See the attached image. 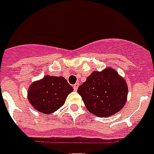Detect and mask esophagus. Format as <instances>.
Listing matches in <instances>:
<instances>
[{
    "instance_id": "esophagus-1",
    "label": "esophagus",
    "mask_w": 154,
    "mask_h": 154,
    "mask_svg": "<svg viewBox=\"0 0 154 154\" xmlns=\"http://www.w3.org/2000/svg\"><path fill=\"white\" fill-rule=\"evenodd\" d=\"M78 87H79V84H75V85H73V89H74V90H77L78 89Z\"/></svg>"
}]
</instances>
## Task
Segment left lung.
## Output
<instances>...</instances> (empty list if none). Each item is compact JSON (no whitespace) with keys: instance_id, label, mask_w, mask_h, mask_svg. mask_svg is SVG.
Wrapping results in <instances>:
<instances>
[{"instance_id":"1","label":"left lung","mask_w":154,"mask_h":154,"mask_svg":"<svg viewBox=\"0 0 154 154\" xmlns=\"http://www.w3.org/2000/svg\"><path fill=\"white\" fill-rule=\"evenodd\" d=\"M78 93L90 113L109 117L124 106L128 95L126 82L112 69L94 71L78 88Z\"/></svg>"}]
</instances>
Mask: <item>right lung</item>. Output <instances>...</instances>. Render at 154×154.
I'll return each mask as SVG.
<instances>
[{
    "label": "right lung",
    "instance_id": "obj_1",
    "mask_svg": "<svg viewBox=\"0 0 154 154\" xmlns=\"http://www.w3.org/2000/svg\"><path fill=\"white\" fill-rule=\"evenodd\" d=\"M72 87L64 77L47 75L33 83L28 91V100L39 112L51 114L64 104Z\"/></svg>",
    "mask_w": 154,
    "mask_h": 154
}]
</instances>
